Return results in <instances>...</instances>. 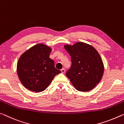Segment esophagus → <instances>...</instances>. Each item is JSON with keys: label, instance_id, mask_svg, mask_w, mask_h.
Segmentation results:
<instances>
[{"label": "esophagus", "instance_id": "34e87169", "mask_svg": "<svg viewBox=\"0 0 124 124\" xmlns=\"http://www.w3.org/2000/svg\"><path fill=\"white\" fill-rule=\"evenodd\" d=\"M61 72H62V73H65V69H62V70H61Z\"/></svg>", "mask_w": 124, "mask_h": 124}]
</instances>
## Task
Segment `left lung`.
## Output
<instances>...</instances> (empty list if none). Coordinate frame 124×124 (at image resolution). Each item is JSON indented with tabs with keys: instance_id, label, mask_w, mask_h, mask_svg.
<instances>
[{
	"instance_id": "1",
	"label": "left lung",
	"mask_w": 124,
	"mask_h": 124,
	"mask_svg": "<svg viewBox=\"0 0 124 124\" xmlns=\"http://www.w3.org/2000/svg\"><path fill=\"white\" fill-rule=\"evenodd\" d=\"M71 59V66L66 76L77 90L88 92L100 82L104 65L100 55L92 46L84 42L64 46Z\"/></svg>"
}]
</instances>
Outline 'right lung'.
I'll list each match as a JSON object with an SVG mask.
<instances>
[{
    "label": "right lung",
    "mask_w": 124,
    "mask_h": 124,
    "mask_svg": "<svg viewBox=\"0 0 124 124\" xmlns=\"http://www.w3.org/2000/svg\"><path fill=\"white\" fill-rule=\"evenodd\" d=\"M52 49L43 44L32 46L20 56L17 64L19 80L26 88L40 92L49 86L53 79L61 72L49 58Z\"/></svg>",
    "instance_id": "add662e5"
}]
</instances>
